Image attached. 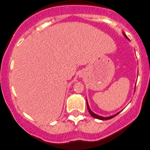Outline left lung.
<instances>
[{"label":"left lung","mask_w":150,"mask_h":150,"mask_svg":"<svg viewBox=\"0 0 150 150\" xmlns=\"http://www.w3.org/2000/svg\"><path fill=\"white\" fill-rule=\"evenodd\" d=\"M124 35H125V37L127 38V36L125 35V34H124ZM87 107H88V112H89V113H90V115H91L92 117H94V118H96V119H99V120H110V119H111V118H112V117H115V116L117 115V114H119V113H117V114L115 115H112V116H110V117H102V116H99V115H96V114H95V113H93V112H92L91 110H90V108H89V107H88V102H87Z\"/></svg>","instance_id":"left-lung-1"}]
</instances>
